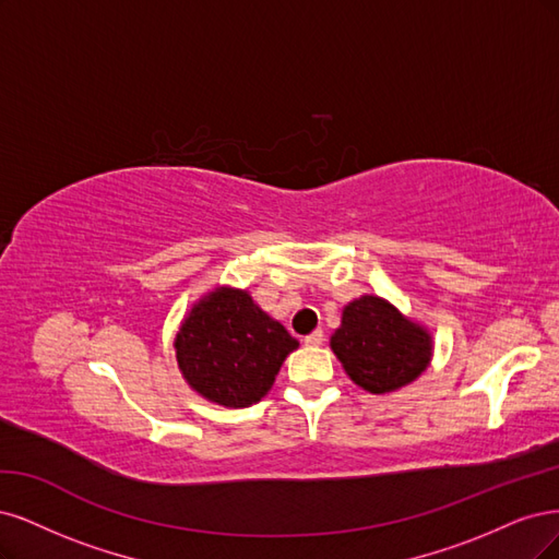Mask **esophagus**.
Returning a JSON list of instances; mask_svg holds the SVG:
<instances>
[{
    "instance_id": "1",
    "label": "esophagus",
    "mask_w": 559,
    "mask_h": 559,
    "mask_svg": "<svg viewBox=\"0 0 559 559\" xmlns=\"http://www.w3.org/2000/svg\"><path fill=\"white\" fill-rule=\"evenodd\" d=\"M322 341H325V334H322V330H316L309 336H304V344L306 346H320Z\"/></svg>"
}]
</instances>
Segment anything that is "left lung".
Returning <instances> with one entry per match:
<instances>
[{"label":"left lung","mask_w":559,"mask_h":559,"mask_svg":"<svg viewBox=\"0 0 559 559\" xmlns=\"http://www.w3.org/2000/svg\"><path fill=\"white\" fill-rule=\"evenodd\" d=\"M330 348L357 388L390 394L411 385L429 367L435 338L388 299L362 295L344 306Z\"/></svg>","instance_id":"1"}]
</instances>
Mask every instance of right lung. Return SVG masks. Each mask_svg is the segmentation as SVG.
Segmentation results:
<instances>
[{"label": "right lung", "mask_w": 559, "mask_h": 559, "mask_svg": "<svg viewBox=\"0 0 559 559\" xmlns=\"http://www.w3.org/2000/svg\"><path fill=\"white\" fill-rule=\"evenodd\" d=\"M299 341L264 313L248 290L218 285L181 320L174 348L183 381L225 408L258 404Z\"/></svg>", "instance_id": "right-lung-1"}]
</instances>
